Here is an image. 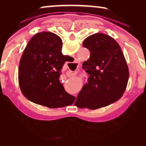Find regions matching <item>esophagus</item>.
<instances>
[{"mask_svg": "<svg viewBox=\"0 0 146 146\" xmlns=\"http://www.w3.org/2000/svg\"><path fill=\"white\" fill-rule=\"evenodd\" d=\"M76 73H77V71H74V72H72V71H69L67 73V76H68V75H70V76H72V75H75V74H76Z\"/></svg>", "mask_w": 146, "mask_h": 146, "instance_id": "34e87169", "label": "esophagus"}]
</instances>
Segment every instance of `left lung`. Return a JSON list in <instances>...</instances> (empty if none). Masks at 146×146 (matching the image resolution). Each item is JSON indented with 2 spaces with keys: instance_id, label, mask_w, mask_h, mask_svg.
Masks as SVG:
<instances>
[{
  "instance_id": "1",
  "label": "left lung",
  "mask_w": 146,
  "mask_h": 146,
  "mask_svg": "<svg viewBox=\"0 0 146 146\" xmlns=\"http://www.w3.org/2000/svg\"><path fill=\"white\" fill-rule=\"evenodd\" d=\"M82 46L90 52L82 64L90 76L77 96L78 107L95 110L118 100L129 79L128 66L119 45L110 36L96 33L86 38Z\"/></svg>"
}]
</instances>
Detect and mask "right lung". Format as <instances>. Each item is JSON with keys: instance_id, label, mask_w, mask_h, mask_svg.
<instances>
[{"instance_id": "1", "label": "right lung", "mask_w": 146, "mask_h": 146, "mask_svg": "<svg viewBox=\"0 0 146 146\" xmlns=\"http://www.w3.org/2000/svg\"><path fill=\"white\" fill-rule=\"evenodd\" d=\"M62 48L60 38L50 32L37 33L29 40L19 67L21 90L29 100L50 108L75 102L60 82L64 64L70 58L62 54Z\"/></svg>"}]
</instances>
